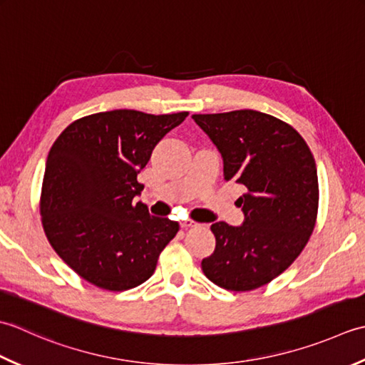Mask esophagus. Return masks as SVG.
Returning a JSON list of instances; mask_svg holds the SVG:
<instances>
[{
	"instance_id": "obj_1",
	"label": "esophagus",
	"mask_w": 365,
	"mask_h": 365,
	"mask_svg": "<svg viewBox=\"0 0 365 365\" xmlns=\"http://www.w3.org/2000/svg\"><path fill=\"white\" fill-rule=\"evenodd\" d=\"M197 225H198L197 222H195V220H190V219L181 222V227H182V228H192V227H197Z\"/></svg>"
}]
</instances>
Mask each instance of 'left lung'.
<instances>
[{"label": "left lung", "instance_id": "8db88e82", "mask_svg": "<svg viewBox=\"0 0 365 365\" xmlns=\"http://www.w3.org/2000/svg\"><path fill=\"white\" fill-rule=\"evenodd\" d=\"M224 158L225 180L244 187L241 227L215 222L205 276L228 292L269 284L299 257L318 214L315 159L299 132L257 110L192 115Z\"/></svg>", "mask_w": 365, "mask_h": 365}]
</instances>
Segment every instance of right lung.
Here are the masks:
<instances>
[{
	"mask_svg": "<svg viewBox=\"0 0 365 365\" xmlns=\"http://www.w3.org/2000/svg\"><path fill=\"white\" fill-rule=\"evenodd\" d=\"M187 111L148 115L111 110L71 123L51 145L41 190L43 232L58 257L81 279L108 292L153 276L180 224L153 217L133 197L154 146Z\"/></svg>",
	"mask_w": 365,
	"mask_h": 365,
	"instance_id": "1",
	"label": "right lung"
}]
</instances>
